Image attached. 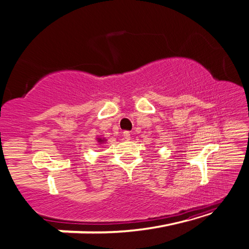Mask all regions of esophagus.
I'll use <instances>...</instances> for the list:
<instances>
[{
    "label": "esophagus",
    "mask_w": 249,
    "mask_h": 249,
    "mask_svg": "<svg viewBox=\"0 0 249 249\" xmlns=\"http://www.w3.org/2000/svg\"><path fill=\"white\" fill-rule=\"evenodd\" d=\"M123 136H124V138H125L126 140H129V139H130V133H129V131H124Z\"/></svg>",
    "instance_id": "34e87169"
}]
</instances>
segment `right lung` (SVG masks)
Returning <instances> with one entry per match:
<instances>
[{
  "instance_id": "obj_1",
  "label": "right lung",
  "mask_w": 249,
  "mask_h": 249,
  "mask_svg": "<svg viewBox=\"0 0 249 249\" xmlns=\"http://www.w3.org/2000/svg\"><path fill=\"white\" fill-rule=\"evenodd\" d=\"M97 139V142H98L99 144H104L106 141H107V139L106 138H100V137H98V138H96Z\"/></svg>"
}]
</instances>
